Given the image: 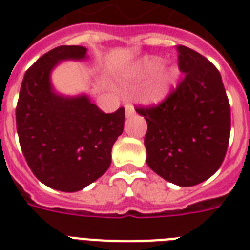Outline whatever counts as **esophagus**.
Here are the masks:
<instances>
[{"label": "esophagus", "instance_id": "34e87169", "mask_svg": "<svg viewBox=\"0 0 250 250\" xmlns=\"http://www.w3.org/2000/svg\"><path fill=\"white\" fill-rule=\"evenodd\" d=\"M125 117L127 118L135 115V109H133L132 105H128V104H127V105L125 106Z\"/></svg>", "mask_w": 250, "mask_h": 250}]
</instances>
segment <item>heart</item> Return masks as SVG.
<instances>
[{
  "label": "heart",
  "instance_id": "b5f03b06",
  "mask_svg": "<svg viewBox=\"0 0 250 250\" xmlns=\"http://www.w3.org/2000/svg\"><path fill=\"white\" fill-rule=\"evenodd\" d=\"M158 57H145L133 64L127 75L132 79H146L140 89V98L146 104H161L170 97L176 86L179 72L175 67L162 66Z\"/></svg>",
  "mask_w": 250,
  "mask_h": 250
}]
</instances>
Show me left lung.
Returning <instances> with one entry per match:
<instances>
[{
    "label": "left lung",
    "instance_id": "obj_1",
    "mask_svg": "<svg viewBox=\"0 0 250 250\" xmlns=\"http://www.w3.org/2000/svg\"><path fill=\"white\" fill-rule=\"evenodd\" d=\"M183 82L161 105L136 109L148 123L146 164L179 187L209 179L229 146L231 110L221 74L205 57L179 45Z\"/></svg>",
    "mask_w": 250,
    "mask_h": 250
}]
</instances>
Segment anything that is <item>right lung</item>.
Instances as JSON below:
<instances>
[{
  "instance_id": "right-lung-1",
  "label": "right lung",
  "mask_w": 250,
  "mask_h": 250,
  "mask_svg": "<svg viewBox=\"0 0 250 250\" xmlns=\"http://www.w3.org/2000/svg\"><path fill=\"white\" fill-rule=\"evenodd\" d=\"M86 48L62 45L24 74L17 105L21 152L39 180L53 189L78 192L105 174L111 149L125 128V109L105 114L88 94L64 96L52 83L63 61L88 60Z\"/></svg>"
}]
</instances>
